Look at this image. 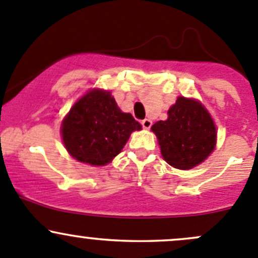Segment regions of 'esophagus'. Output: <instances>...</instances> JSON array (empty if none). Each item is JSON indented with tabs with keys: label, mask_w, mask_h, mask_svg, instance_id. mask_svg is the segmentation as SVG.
I'll use <instances>...</instances> for the list:
<instances>
[{
	"label": "esophagus",
	"mask_w": 258,
	"mask_h": 258,
	"mask_svg": "<svg viewBox=\"0 0 258 258\" xmlns=\"http://www.w3.org/2000/svg\"><path fill=\"white\" fill-rule=\"evenodd\" d=\"M141 123H142V127H144L145 130H148L151 126H152V121H151V119H148V118H145L144 121L141 122Z\"/></svg>",
	"instance_id": "esophagus-1"
}]
</instances>
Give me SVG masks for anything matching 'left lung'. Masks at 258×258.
<instances>
[{
    "instance_id": "8db88e82",
    "label": "left lung",
    "mask_w": 258,
    "mask_h": 258,
    "mask_svg": "<svg viewBox=\"0 0 258 258\" xmlns=\"http://www.w3.org/2000/svg\"><path fill=\"white\" fill-rule=\"evenodd\" d=\"M166 121L151 127L157 136L162 157L178 170H189L204 162L216 146V126L201 102L178 97Z\"/></svg>"
}]
</instances>
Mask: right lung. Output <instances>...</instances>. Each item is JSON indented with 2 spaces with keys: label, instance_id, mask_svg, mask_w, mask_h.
Segmentation results:
<instances>
[{
  "label": "right lung",
  "instance_id": "right-lung-1",
  "mask_svg": "<svg viewBox=\"0 0 258 258\" xmlns=\"http://www.w3.org/2000/svg\"><path fill=\"white\" fill-rule=\"evenodd\" d=\"M141 124L117 106L110 91L92 90L80 98L62 121L64 147L77 161L105 166L122 151Z\"/></svg>",
  "mask_w": 258,
  "mask_h": 258
}]
</instances>
